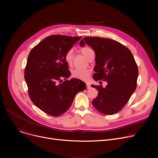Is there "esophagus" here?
<instances>
[{
    "mask_svg": "<svg viewBox=\"0 0 158 158\" xmlns=\"http://www.w3.org/2000/svg\"><path fill=\"white\" fill-rule=\"evenodd\" d=\"M86 87L88 89H89L91 88V85L89 82H86Z\"/></svg>",
    "mask_w": 158,
    "mask_h": 158,
    "instance_id": "esophagus-1",
    "label": "esophagus"
}]
</instances>
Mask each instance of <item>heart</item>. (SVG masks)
<instances>
[{"label":"heart","instance_id":"heart-1","mask_svg":"<svg viewBox=\"0 0 158 158\" xmlns=\"http://www.w3.org/2000/svg\"><path fill=\"white\" fill-rule=\"evenodd\" d=\"M81 52L83 54L87 59L89 56L94 53L93 50L89 48V47H84L81 48ZM73 51L72 49H70L66 52L64 56V60L65 62L68 65L71 66L73 62ZM90 71L88 69L85 70H79V69H75L72 72V77L75 79H77L82 81H86L88 78Z\"/></svg>","mask_w":158,"mask_h":158}]
</instances>
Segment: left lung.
I'll return each mask as SVG.
<instances>
[{
	"label": "left lung",
	"mask_w": 158,
	"mask_h": 158,
	"mask_svg": "<svg viewBox=\"0 0 158 158\" xmlns=\"http://www.w3.org/2000/svg\"><path fill=\"white\" fill-rule=\"evenodd\" d=\"M85 44L94 49L96 56L94 79L107 82L105 88L92 86L98 92L92 104L104 114L117 113L136 88L138 69L134 57L128 48L111 39L86 36L80 41L81 46Z\"/></svg>",
	"instance_id": "obj_1"
}]
</instances>
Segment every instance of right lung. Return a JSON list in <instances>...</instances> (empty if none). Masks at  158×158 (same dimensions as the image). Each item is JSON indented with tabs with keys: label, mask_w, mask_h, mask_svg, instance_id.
Instances as JSON below:
<instances>
[{
	"label": "right lung",
	"mask_w": 158,
	"mask_h": 158,
	"mask_svg": "<svg viewBox=\"0 0 158 158\" xmlns=\"http://www.w3.org/2000/svg\"><path fill=\"white\" fill-rule=\"evenodd\" d=\"M81 38L49 36L29 54L24 77L29 97L38 108L53 117L67 111L76 95L85 88V83L79 79L67 80L71 73L64 60L65 53Z\"/></svg>",
	"instance_id": "right-lung-1"
}]
</instances>
